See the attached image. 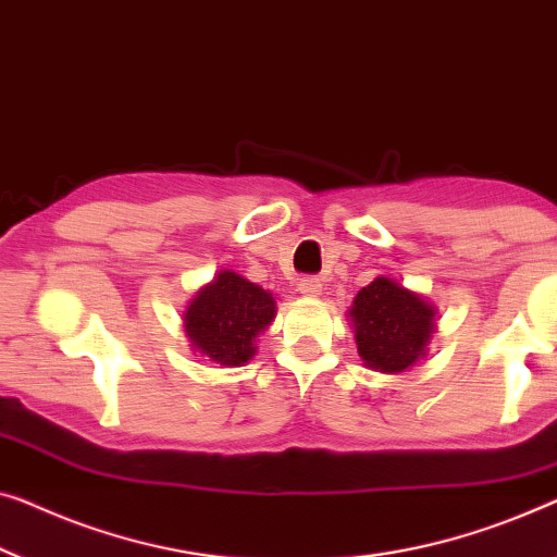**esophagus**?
Returning <instances> with one entry per match:
<instances>
[{"label":"esophagus","mask_w":557,"mask_h":557,"mask_svg":"<svg viewBox=\"0 0 557 557\" xmlns=\"http://www.w3.org/2000/svg\"><path fill=\"white\" fill-rule=\"evenodd\" d=\"M297 289H300V295L305 297H318L322 293V282L318 277H302Z\"/></svg>","instance_id":"esophagus-1"}]
</instances>
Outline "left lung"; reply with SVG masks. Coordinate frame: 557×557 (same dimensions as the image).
I'll use <instances>...</instances> for the list:
<instances>
[{"instance_id": "obj_1", "label": "left lung", "mask_w": 557, "mask_h": 557, "mask_svg": "<svg viewBox=\"0 0 557 557\" xmlns=\"http://www.w3.org/2000/svg\"><path fill=\"white\" fill-rule=\"evenodd\" d=\"M347 318L364 368L405 372L428 355L435 332V307L393 277H375L355 295Z\"/></svg>"}]
</instances>
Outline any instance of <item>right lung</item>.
<instances>
[{
    "label": "right lung",
    "mask_w": 557,
    "mask_h": 557,
    "mask_svg": "<svg viewBox=\"0 0 557 557\" xmlns=\"http://www.w3.org/2000/svg\"><path fill=\"white\" fill-rule=\"evenodd\" d=\"M277 305L268 289L232 270H222L197 289L185 310V332L195 352L239 368L257 352L255 339L275 320Z\"/></svg>",
    "instance_id": "add662e5"
}]
</instances>
